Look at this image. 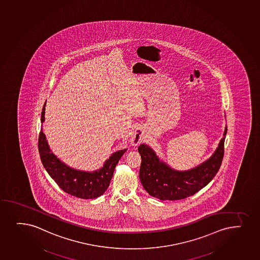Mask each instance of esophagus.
I'll use <instances>...</instances> for the list:
<instances>
[{"label": "esophagus", "instance_id": "34e87169", "mask_svg": "<svg viewBox=\"0 0 260 260\" xmlns=\"http://www.w3.org/2000/svg\"><path fill=\"white\" fill-rule=\"evenodd\" d=\"M144 140H145V134H144L143 129L138 127L134 131V134L132 135L130 141H131L133 146H136L140 145Z\"/></svg>", "mask_w": 260, "mask_h": 260}]
</instances>
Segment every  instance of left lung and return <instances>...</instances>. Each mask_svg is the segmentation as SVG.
<instances>
[{
  "label": "left lung",
  "instance_id": "obj_1",
  "mask_svg": "<svg viewBox=\"0 0 260 260\" xmlns=\"http://www.w3.org/2000/svg\"><path fill=\"white\" fill-rule=\"evenodd\" d=\"M227 126L218 147L206 160L189 170L179 171L159 158L146 144L138 151L141 156L140 179L144 188L152 197L160 200H178L190 197L208 185L218 173L224 157Z\"/></svg>",
  "mask_w": 260,
  "mask_h": 260
}]
</instances>
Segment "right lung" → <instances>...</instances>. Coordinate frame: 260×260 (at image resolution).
I'll return each instance as SVG.
<instances>
[{
  "instance_id": "right-lung-1",
  "label": "right lung",
  "mask_w": 260,
  "mask_h": 260,
  "mask_svg": "<svg viewBox=\"0 0 260 260\" xmlns=\"http://www.w3.org/2000/svg\"><path fill=\"white\" fill-rule=\"evenodd\" d=\"M45 107L46 102L42 111V124L45 121ZM38 149L43 167L57 185L67 193L84 200L95 199L104 193L109 186L116 165L127 150L125 148L112 153L98 170L93 172L77 170L65 164L52 152L43 133L42 125Z\"/></svg>"
}]
</instances>
